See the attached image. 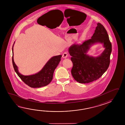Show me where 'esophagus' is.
Masks as SVG:
<instances>
[{"label": "esophagus", "instance_id": "esophagus-1", "mask_svg": "<svg viewBox=\"0 0 125 125\" xmlns=\"http://www.w3.org/2000/svg\"><path fill=\"white\" fill-rule=\"evenodd\" d=\"M67 56H68V53H67V52H64V53H63L62 55V58H64V59H66V58L67 57Z\"/></svg>", "mask_w": 125, "mask_h": 125}]
</instances>
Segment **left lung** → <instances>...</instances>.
I'll return each mask as SVG.
<instances>
[{
  "label": "left lung",
  "instance_id": "1",
  "mask_svg": "<svg viewBox=\"0 0 125 125\" xmlns=\"http://www.w3.org/2000/svg\"><path fill=\"white\" fill-rule=\"evenodd\" d=\"M91 39L81 45H73L69 49L73 63L72 75L78 82L86 83L99 79L106 72L110 63L112 44L106 29L102 24L98 23ZM96 42L104 44L105 49L100 56H90L86 53L90 46Z\"/></svg>",
  "mask_w": 125,
  "mask_h": 125
}]
</instances>
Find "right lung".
<instances>
[{"mask_svg":"<svg viewBox=\"0 0 125 125\" xmlns=\"http://www.w3.org/2000/svg\"><path fill=\"white\" fill-rule=\"evenodd\" d=\"M14 44L12 49V64L15 71L21 80L27 85L31 88H41L49 84L53 79V72L55 69L61 61V55L52 57L45 64L42 69L37 73L30 75H24L20 73L18 67L14 61Z\"/></svg>","mask_w":125,"mask_h":125,"instance_id":"right-lung-1","label":"right lung"}]
</instances>
